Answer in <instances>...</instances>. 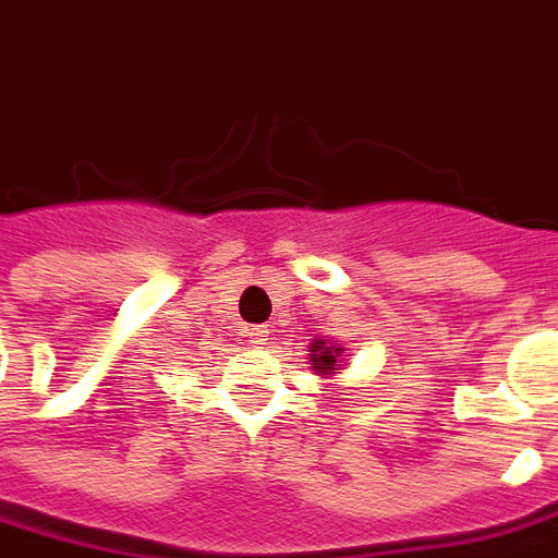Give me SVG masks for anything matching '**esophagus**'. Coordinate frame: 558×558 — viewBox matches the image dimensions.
I'll list each match as a JSON object with an SVG mask.
<instances>
[{"label": "esophagus", "mask_w": 558, "mask_h": 558, "mask_svg": "<svg viewBox=\"0 0 558 558\" xmlns=\"http://www.w3.org/2000/svg\"><path fill=\"white\" fill-rule=\"evenodd\" d=\"M252 335H255V343L266 341V329H264V326H255V329H252Z\"/></svg>", "instance_id": "1"}]
</instances>
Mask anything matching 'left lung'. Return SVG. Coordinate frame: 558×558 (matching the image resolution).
<instances>
[{"label":"left lung","instance_id":"obj_1","mask_svg":"<svg viewBox=\"0 0 558 558\" xmlns=\"http://www.w3.org/2000/svg\"><path fill=\"white\" fill-rule=\"evenodd\" d=\"M310 352H318V357H315V361H318V369H332L335 366L332 352H338L335 347H324V341H315V347H312Z\"/></svg>","mask_w":558,"mask_h":558}]
</instances>
